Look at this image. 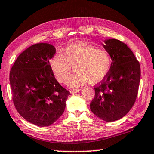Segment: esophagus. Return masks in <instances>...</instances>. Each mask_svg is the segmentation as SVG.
Returning <instances> with one entry per match:
<instances>
[{"mask_svg":"<svg viewBox=\"0 0 154 154\" xmlns=\"http://www.w3.org/2000/svg\"><path fill=\"white\" fill-rule=\"evenodd\" d=\"M79 91H80V90H79V89H77V90H72L70 91V92H71V94H75V93L79 92Z\"/></svg>","mask_w":154,"mask_h":154,"instance_id":"34e87169","label":"esophagus"}]
</instances>
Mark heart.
Returning a JSON list of instances; mask_svg holds the SVG:
<instances>
[{
	"label": "heart",
	"instance_id": "b5f03b06",
	"mask_svg": "<svg viewBox=\"0 0 154 154\" xmlns=\"http://www.w3.org/2000/svg\"><path fill=\"white\" fill-rule=\"evenodd\" d=\"M49 67L60 83H65L73 67L75 73L67 81L71 88L82 87L88 82L96 84L105 79L111 67V57L105 49L85 42L71 44L49 60Z\"/></svg>",
	"mask_w": 154,
	"mask_h": 154
}]
</instances>
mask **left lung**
Segmentation results:
<instances>
[{
    "instance_id": "obj_1",
    "label": "left lung",
    "mask_w": 154,
    "mask_h": 154,
    "mask_svg": "<svg viewBox=\"0 0 154 154\" xmlns=\"http://www.w3.org/2000/svg\"><path fill=\"white\" fill-rule=\"evenodd\" d=\"M102 45L112 60L110 70L100 84L94 87L90 103L92 113L105 122L118 120L128 113L136 100L140 79V68L126 44L111 38Z\"/></svg>"
}]
</instances>
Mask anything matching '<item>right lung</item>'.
<instances>
[{
	"label": "right lung",
	"mask_w": 154,
	"mask_h": 154,
	"mask_svg": "<svg viewBox=\"0 0 154 154\" xmlns=\"http://www.w3.org/2000/svg\"><path fill=\"white\" fill-rule=\"evenodd\" d=\"M55 54L51 44H35L20 54L10 71L15 109L26 120L38 126L54 123L64 113L70 95L49 67V59Z\"/></svg>",
	"instance_id": "add662e5"
}]
</instances>
